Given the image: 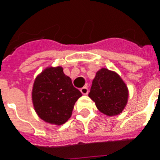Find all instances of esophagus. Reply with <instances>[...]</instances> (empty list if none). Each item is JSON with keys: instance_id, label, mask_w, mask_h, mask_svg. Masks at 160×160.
I'll return each mask as SVG.
<instances>
[{"instance_id": "34e87169", "label": "esophagus", "mask_w": 160, "mask_h": 160, "mask_svg": "<svg viewBox=\"0 0 160 160\" xmlns=\"http://www.w3.org/2000/svg\"><path fill=\"white\" fill-rule=\"evenodd\" d=\"M80 91H81V93L82 94H84V95H87V94H88V88H87V87H82V88L80 89Z\"/></svg>"}]
</instances>
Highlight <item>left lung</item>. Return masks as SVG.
Returning a JSON list of instances; mask_svg holds the SVG:
<instances>
[{"label": "left lung", "instance_id": "left-lung-1", "mask_svg": "<svg viewBox=\"0 0 160 160\" xmlns=\"http://www.w3.org/2000/svg\"><path fill=\"white\" fill-rule=\"evenodd\" d=\"M89 97L100 112L109 117L115 116L121 114L128 104L129 90L116 72L102 68L93 79Z\"/></svg>", "mask_w": 160, "mask_h": 160}]
</instances>
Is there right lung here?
I'll return each mask as SVG.
<instances>
[{
    "mask_svg": "<svg viewBox=\"0 0 160 160\" xmlns=\"http://www.w3.org/2000/svg\"><path fill=\"white\" fill-rule=\"evenodd\" d=\"M82 95L59 66L42 70L35 78L32 89V105L38 117L57 126L67 122Z\"/></svg>",
    "mask_w": 160,
    "mask_h": 160,
    "instance_id": "add662e5",
    "label": "right lung"
}]
</instances>
